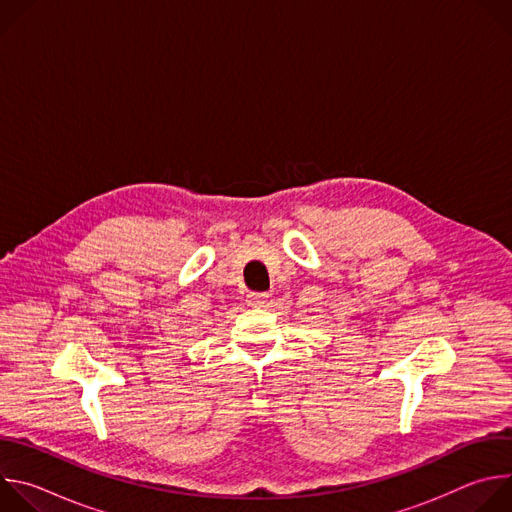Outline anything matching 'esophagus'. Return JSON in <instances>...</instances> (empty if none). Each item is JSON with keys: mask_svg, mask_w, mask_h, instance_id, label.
<instances>
[{"mask_svg": "<svg viewBox=\"0 0 512 512\" xmlns=\"http://www.w3.org/2000/svg\"><path fill=\"white\" fill-rule=\"evenodd\" d=\"M247 298H249V304H251V306H261V304L267 300V294H259V291H251V294H249Z\"/></svg>", "mask_w": 512, "mask_h": 512, "instance_id": "34e87169", "label": "esophagus"}]
</instances>
